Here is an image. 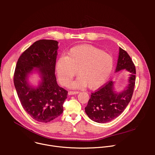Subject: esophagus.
Instances as JSON below:
<instances>
[{
    "label": "esophagus",
    "instance_id": "1",
    "mask_svg": "<svg viewBox=\"0 0 155 155\" xmlns=\"http://www.w3.org/2000/svg\"><path fill=\"white\" fill-rule=\"evenodd\" d=\"M78 93H79V91H69V93H68L69 95H74V94H78Z\"/></svg>",
    "mask_w": 155,
    "mask_h": 155
}]
</instances>
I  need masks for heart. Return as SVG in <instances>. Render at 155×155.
<instances>
[{
    "mask_svg": "<svg viewBox=\"0 0 155 155\" xmlns=\"http://www.w3.org/2000/svg\"><path fill=\"white\" fill-rule=\"evenodd\" d=\"M114 68L111 54L95 47L85 45L75 47L67 56L60 57L56 64L59 80L63 85L68 84L77 75L78 78L71 84L72 87L90 89L101 87L108 79Z\"/></svg>",
    "mask_w": 155,
    "mask_h": 155,
    "instance_id": "obj_1",
    "label": "heart"
}]
</instances>
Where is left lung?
<instances>
[{"label": "left lung", "instance_id": "obj_1", "mask_svg": "<svg viewBox=\"0 0 155 155\" xmlns=\"http://www.w3.org/2000/svg\"><path fill=\"white\" fill-rule=\"evenodd\" d=\"M125 69L130 73L126 89L117 93L114 82L110 81L91 93L85 112L91 120L99 123L109 122L120 116L127 106L133 94L136 82V67L127 53L120 47L116 72Z\"/></svg>", "mask_w": 155, "mask_h": 155}]
</instances>
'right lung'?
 <instances>
[{
	"label": "right lung",
	"instance_id": "1",
	"mask_svg": "<svg viewBox=\"0 0 155 155\" xmlns=\"http://www.w3.org/2000/svg\"><path fill=\"white\" fill-rule=\"evenodd\" d=\"M58 45L53 40L36 41L19 56L14 73V84L22 106L38 122L48 123L61 115L68 96V91L58 84L55 75ZM34 70L41 78L35 88L27 81Z\"/></svg>",
	"mask_w": 155,
	"mask_h": 155
}]
</instances>
